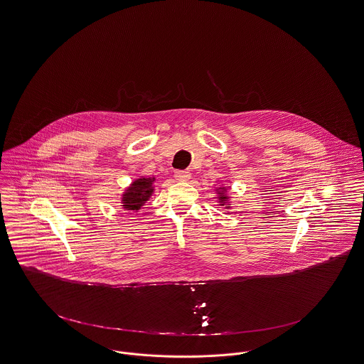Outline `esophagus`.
Instances as JSON below:
<instances>
[{
    "label": "esophagus",
    "mask_w": 364,
    "mask_h": 364,
    "mask_svg": "<svg viewBox=\"0 0 364 364\" xmlns=\"http://www.w3.org/2000/svg\"><path fill=\"white\" fill-rule=\"evenodd\" d=\"M173 176H175V179L179 181V182H188V181L191 179L192 173H191L189 171H176Z\"/></svg>",
    "instance_id": "obj_1"
}]
</instances>
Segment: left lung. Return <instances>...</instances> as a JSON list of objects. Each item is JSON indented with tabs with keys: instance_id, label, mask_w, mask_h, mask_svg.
<instances>
[{
	"instance_id": "left-lung-1",
	"label": "left lung",
	"mask_w": 364,
	"mask_h": 364,
	"mask_svg": "<svg viewBox=\"0 0 364 364\" xmlns=\"http://www.w3.org/2000/svg\"><path fill=\"white\" fill-rule=\"evenodd\" d=\"M218 182V181H215ZM214 192L217 194V203L225 210H232V196L229 193V186L225 183H215Z\"/></svg>"
}]
</instances>
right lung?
<instances>
[{"mask_svg": "<svg viewBox=\"0 0 364 364\" xmlns=\"http://www.w3.org/2000/svg\"><path fill=\"white\" fill-rule=\"evenodd\" d=\"M154 176L134 179L122 193L120 207L128 213H138L154 193Z\"/></svg>", "mask_w": 364, "mask_h": 364, "instance_id": "add662e5", "label": "right lung"}]
</instances>
